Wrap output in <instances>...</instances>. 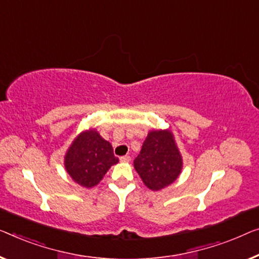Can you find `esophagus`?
<instances>
[{
    "label": "esophagus",
    "mask_w": 259,
    "mask_h": 259,
    "mask_svg": "<svg viewBox=\"0 0 259 259\" xmlns=\"http://www.w3.org/2000/svg\"><path fill=\"white\" fill-rule=\"evenodd\" d=\"M119 160H121V163H129L130 157L129 156H122L121 158H119Z\"/></svg>",
    "instance_id": "34e87169"
}]
</instances>
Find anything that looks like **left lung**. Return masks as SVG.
Segmentation results:
<instances>
[{"instance_id":"obj_1","label":"left lung","mask_w":259,"mask_h":259,"mask_svg":"<svg viewBox=\"0 0 259 259\" xmlns=\"http://www.w3.org/2000/svg\"><path fill=\"white\" fill-rule=\"evenodd\" d=\"M134 166L151 191H160L175 183L183 169V157L172 131H149Z\"/></svg>"}]
</instances>
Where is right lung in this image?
I'll list each match as a JSON object with an SVG mask.
<instances>
[{
	"instance_id": "right-lung-1",
	"label": "right lung",
	"mask_w": 259,
	"mask_h": 259,
	"mask_svg": "<svg viewBox=\"0 0 259 259\" xmlns=\"http://www.w3.org/2000/svg\"><path fill=\"white\" fill-rule=\"evenodd\" d=\"M118 163L113 146L95 129L80 133L64 157L65 169L80 186L91 188L102 180L113 165Z\"/></svg>"
}]
</instances>
